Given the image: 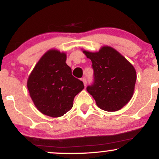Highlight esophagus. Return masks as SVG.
Listing matches in <instances>:
<instances>
[{"mask_svg": "<svg viewBox=\"0 0 159 159\" xmlns=\"http://www.w3.org/2000/svg\"><path fill=\"white\" fill-rule=\"evenodd\" d=\"M81 81H83V83H84V86L87 85V78H86L85 77L82 78H81Z\"/></svg>", "mask_w": 159, "mask_h": 159, "instance_id": "obj_1", "label": "esophagus"}]
</instances>
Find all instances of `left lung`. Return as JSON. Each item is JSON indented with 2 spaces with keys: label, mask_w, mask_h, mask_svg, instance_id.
<instances>
[{
  "label": "left lung",
  "mask_w": 159,
  "mask_h": 159,
  "mask_svg": "<svg viewBox=\"0 0 159 159\" xmlns=\"http://www.w3.org/2000/svg\"><path fill=\"white\" fill-rule=\"evenodd\" d=\"M84 53L92 61L93 81L87 90L100 108L107 111L120 110L130 101L136 82L133 66L119 52L108 46L98 52Z\"/></svg>",
  "instance_id": "left-lung-1"
}]
</instances>
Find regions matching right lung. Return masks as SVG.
I'll use <instances>...</instances> for the list:
<instances>
[{
  "label": "right lung",
  "mask_w": 159,
  "mask_h": 159,
  "mask_svg": "<svg viewBox=\"0 0 159 159\" xmlns=\"http://www.w3.org/2000/svg\"><path fill=\"white\" fill-rule=\"evenodd\" d=\"M66 55L50 50L36 63L27 81L30 96L40 112L52 117L64 115L73 106L75 96L84 88L66 63Z\"/></svg>",
  "instance_id": "right-lung-1"
}]
</instances>
